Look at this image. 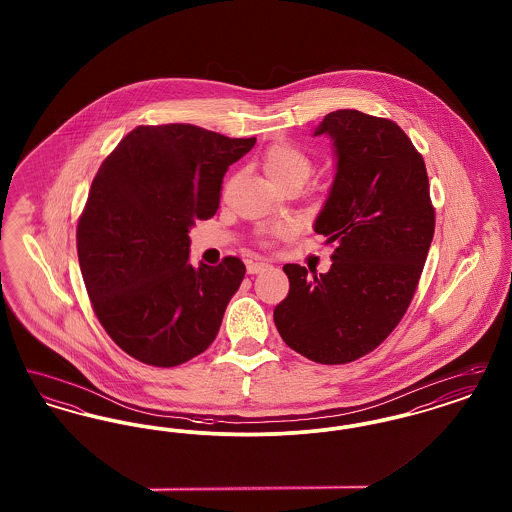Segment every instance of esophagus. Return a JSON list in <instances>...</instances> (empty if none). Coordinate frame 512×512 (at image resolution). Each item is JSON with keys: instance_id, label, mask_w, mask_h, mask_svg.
I'll use <instances>...</instances> for the list:
<instances>
[{"instance_id": "esophagus-1", "label": "esophagus", "mask_w": 512, "mask_h": 512, "mask_svg": "<svg viewBox=\"0 0 512 512\" xmlns=\"http://www.w3.org/2000/svg\"><path fill=\"white\" fill-rule=\"evenodd\" d=\"M268 267H270V265L265 263V261H249V263H247V272H249V274H259V272L267 270Z\"/></svg>"}]
</instances>
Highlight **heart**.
<instances>
[{"label": "heart", "mask_w": 512, "mask_h": 512, "mask_svg": "<svg viewBox=\"0 0 512 512\" xmlns=\"http://www.w3.org/2000/svg\"><path fill=\"white\" fill-rule=\"evenodd\" d=\"M263 169L267 172L272 184H286V182H299L301 186L309 180V176L315 171V161L309 153L295 144H274L268 147L263 155ZM295 232V222L292 220H280L268 228L267 236L261 244L268 245V238H288Z\"/></svg>", "instance_id": "heart-1"}]
</instances>
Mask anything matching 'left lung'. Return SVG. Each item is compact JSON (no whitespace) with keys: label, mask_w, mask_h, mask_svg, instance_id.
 I'll list each match as a JSON object with an SVG mask.
<instances>
[{"label":"left lung","mask_w":512,"mask_h":512,"mask_svg":"<svg viewBox=\"0 0 512 512\" xmlns=\"http://www.w3.org/2000/svg\"><path fill=\"white\" fill-rule=\"evenodd\" d=\"M328 134L338 172L315 232L334 244L332 267L313 276L284 265L290 292L274 324L293 351L345 365L386 340L413 301L436 211L422 155L390 119L355 109L328 113L315 136Z\"/></svg>","instance_id":"8db88e82"}]
</instances>
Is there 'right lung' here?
<instances>
[{"mask_svg": "<svg viewBox=\"0 0 512 512\" xmlns=\"http://www.w3.org/2000/svg\"><path fill=\"white\" fill-rule=\"evenodd\" d=\"M255 142L142 124L101 163L78 219V263L101 326L136 361L182 365L217 338L245 265H190L188 232L217 213L224 174Z\"/></svg>", "mask_w": 512, "mask_h": 512, "instance_id": "1", "label": "right lung"}]
</instances>
